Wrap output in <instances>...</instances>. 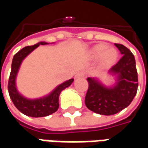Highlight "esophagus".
I'll use <instances>...</instances> for the list:
<instances>
[{
	"label": "esophagus",
	"mask_w": 148,
	"mask_h": 148,
	"mask_svg": "<svg viewBox=\"0 0 148 148\" xmlns=\"http://www.w3.org/2000/svg\"><path fill=\"white\" fill-rule=\"evenodd\" d=\"M85 72L84 71H79V72H77L76 75H75V77L76 78H80V77H84L85 76Z\"/></svg>",
	"instance_id": "esophagus-1"
}]
</instances>
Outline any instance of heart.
<instances>
[{
    "mask_svg": "<svg viewBox=\"0 0 148 148\" xmlns=\"http://www.w3.org/2000/svg\"><path fill=\"white\" fill-rule=\"evenodd\" d=\"M90 56L93 58H100V66L103 68L112 66L117 61L118 52L114 47H109L106 43H97L91 48Z\"/></svg>",
    "mask_w": 148,
    "mask_h": 148,
    "instance_id": "1",
    "label": "heart"
}]
</instances>
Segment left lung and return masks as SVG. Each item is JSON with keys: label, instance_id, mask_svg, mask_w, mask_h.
<instances>
[{"label": "left lung", "instance_id": "obj_1", "mask_svg": "<svg viewBox=\"0 0 148 148\" xmlns=\"http://www.w3.org/2000/svg\"><path fill=\"white\" fill-rule=\"evenodd\" d=\"M123 55L109 74H117L113 87L107 88L95 78L88 77L89 88L85 103L88 109L101 115H113L129 106L138 89V74L133 54L125 46L115 43Z\"/></svg>", "mask_w": 148, "mask_h": 148}]
</instances>
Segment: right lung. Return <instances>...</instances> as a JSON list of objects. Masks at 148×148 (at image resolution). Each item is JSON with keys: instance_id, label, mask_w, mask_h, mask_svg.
<instances>
[{"instance_id": "right-lung-1", "label": "right lung", "mask_w": 148, "mask_h": 148, "mask_svg": "<svg viewBox=\"0 0 148 148\" xmlns=\"http://www.w3.org/2000/svg\"><path fill=\"white\" fill-rule=\"evenodd\" d=\"M45 44H48V43L45 42H39L33 46L25 47L23 49H21V51H19L12 58L11 73L8 79V93L14 106L22 113L32 117L47 116L57 111L59 107L58 97L60 93L66 87L70 86L74 82V78H71L70 80L65 82L61 85H59L58 87H56L55 90L51 92V93H50L48 96L39 99H27L19 93L16 86V77L19 68L21 66V62L27 55H29L31 52L38 47L39 45H45Z\"/></svg>"}]
</instances>
